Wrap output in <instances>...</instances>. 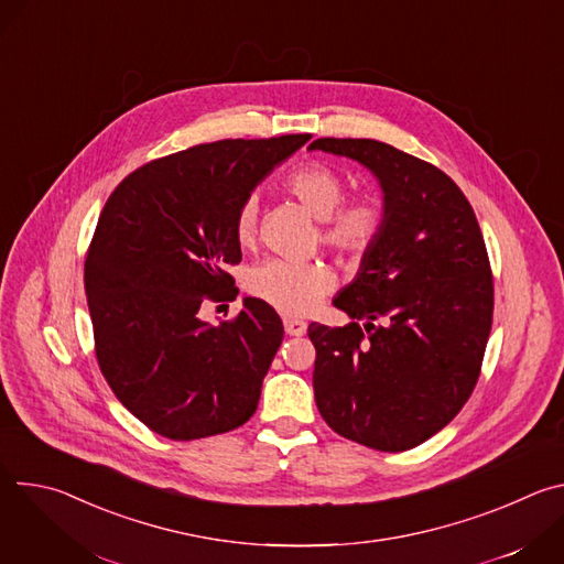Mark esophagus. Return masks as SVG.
<instances>
[{"instance_id": "34e87169", "label": "esophagus", "mask_w": 564, "mask_h": 564, "mask_svg": "<svg viewBox=\"0 0 564 564\" xmlns=\"http://www.w3.org/2000/svg\"><path fill=\"white\" fill-rule=\"evenodd\" d=\"M283 328H285V333H288L290 337H303L305 330H307L305 321L294 318V316H283Z\"/></svg>"}]
</instances>
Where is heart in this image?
I'll return each instance as SVG.
<instances>
[{
    "mask_svg": "<svg viewBox=\"0 0 564 564\" xmlns=\"http://www.w3.org/2000/svg\"><path fill=\"white\" fill-rule=\"evenodd\" d=\"M285 189L321 220V243L348 261H364L375 252L390 223L386 200L375 194L346 198V178L330 165L305 163L285 178ZM261 227V198L250 192L234 214V238L240 248L257 243ZM335 285L326 263H296L268 259L246 276L248 292L285 314H307Z\"/></svg>",
    "mask_w": 564,
    "mask_h": 564,
    "instance_id": "obj_1",
    "label": "heart"
}]
</instances>
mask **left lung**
Instances as JSON below:
<instances>
[{
	"label": "left lung",
	"instance_id": "8db88e82",
	"mask_svg": "<svg viewBox=\"0 0 564 564\" xmlns=\"http://www.w3.org/2000/svg\"><path fill=\"white\" fill-rule=\"evenodd\" d=\"M310 149L359 160L390 212L381 243L335 299L355 321L307 328L316 409L346 440L411 451L477 383L494 321L485 236L462 189L422 158L370 138H318Z\"/></svg>",
	"mask_w": 564,
	"mask_h": 564
}]
</instances>
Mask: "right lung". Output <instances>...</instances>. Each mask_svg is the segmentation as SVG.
I'll return each instance as SVG.
<instances>
[{
    "label": "right lung",
    "instance_id": "add662e5",
    "mask_svg": "<svg viewBox=\"0 0 564 564\" xmlns=\"http://www.w3.org/2000/svg\"><path fill=\"white\" fill-rule=\"evenodd\" d=\"M310 140H218L155 158L109 196L85 261L98 366L120 404L153 433L189 442L243 426L283 341L272 305L234 301V214L274 165Z\"/></svg>",
    "mask_w": 564,
    "mask_h": 564
}]
</instances>
